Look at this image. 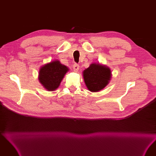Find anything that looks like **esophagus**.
<instances>
[{
	"instance_id": "obj_1",
	"label": "esophagus",
	"mask_w": 156,
	"mask_h": 156,
	"mask_svg": "<svg viewBox=\"0 0 156 156\" xmlns=\"http://www.w3.org/2000/svg\"><path fill=\"white\" fill-rule=\"evenodd\" d=\"M79 68H80V66L77 63H75L73 64V70H74V71L77 72L79 69Z\"/></svg>"
}]
</instances>
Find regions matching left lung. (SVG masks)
Instances as JSON below:
<instances>
[{
  "mask_svg": "<svg viewBox=\"0 0 156 156\" xmlns=\"http://www.w3.org/2000/svg\"><path fill=\"white\" fill-rule=\"evenodd\" d=\"M85 84L91 92H99L109 83L111 77L109 68L99 64H92L83 72Z\"/></svg>",
  "mask_w": 156,
  "mask_h": 156,
  "instance_id": "left-lung-1",
  "label": "left lung"
}]
</instances>
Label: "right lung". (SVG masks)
<instances>
[{"label":"right lung","mask_w":156,"mask_h":156,"mask_svg":"<svg viewBox=\"0 0 156 156\" xmlns=\"http://www.w3.org/2000/svg\"><path fill=\"white\" fill-rule=\"evenodd\" d=\"M68 68L59 61H54L44 65L39 71L40 82L48 91H53L59 87Z\"/></svg>","instance_id":"obj_1"}]
</instances>
